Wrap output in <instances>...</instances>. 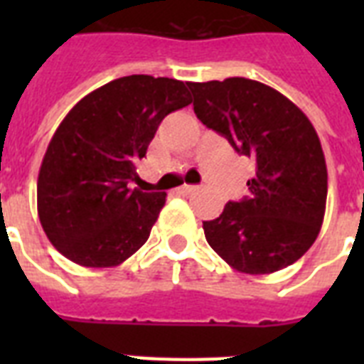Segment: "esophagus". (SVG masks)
Listing matches in <instances>:
<instances>
[{"label": "esophagus", "mask_w": 364, "mask_h": 364, "mask_svg": "<svg viewBox=\"0 0 364 364\" xmlns=\"http://www.w3.org/2000/svg\"><path fill=\"white\" fill-rule=\"evenodd\" d=\"M196 191V187L194 185H183V187L177 188V194H191Z\"/></svg>", "instance_id": "34e87169"}]
</instances>
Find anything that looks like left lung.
Instances as JSON below:
<instances>
[{"instance_id": "obj_1", "label": "left lung", "mask_w": 364, "mask_h": 364, "mask_svg": "<svg viewBox=\"0 0 364 364\" xmlns=\"http://www.w3.org/2000/svg\"><path fill=\"white\" fill-rule=\"evenodd\" d=\"M194 113L257 162L249 196L204 221L211 249L234 270L260 276L287 268L321 230L327 164L310 119L282 92L245 77L191 82Z\"/></svg>"}]
</instances>
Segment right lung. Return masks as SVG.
<instances>
[{
  "mask_svg": "<svg viewBox=\"0 0 364 364\" xmlns=\"http://www.w3.org/2000/svg\"><path fill=\"white\" fill-rule=\"evenodd\" d=\"M187 87L168 77H121L60 122L37 177V213L65 259L109 268L147 242L166 193H143L130 181L162 119L191 104Z\"/></svg>",
  "mask_w": 364,
  "mask_h": 364,
  "instance_id": "add662e5",
  "label": "right lung"
}]
</instances>
